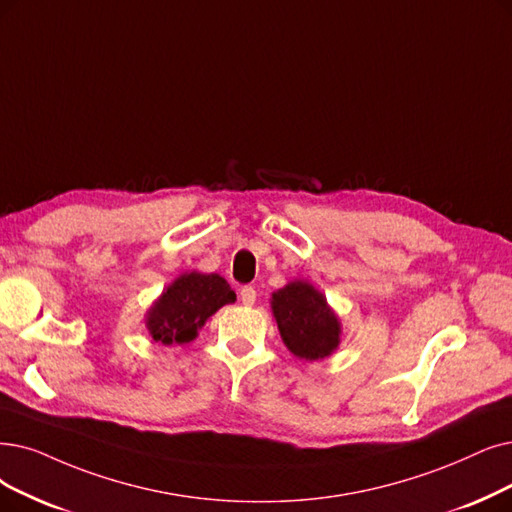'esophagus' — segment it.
Instances as JSON below:
<instances>
[{
  "label": "esophagus",
  "mask_w": 512,
  "mask_h": 512,
  "mask_svg": "<svg viewBox=\"0 0 512 512\" xmlns=\"http://www.w3.org/2000/svg\"><path fill=\"white\" fill-rule=\"evenodd\" d=\"M239 298L245 306H252L256 302V290L252 288V285H243V288L239 290Z\"/></svg>",
  "instance_id": "esophagus-1"
}]
</instances>
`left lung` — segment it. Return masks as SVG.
<instances>
[{"label":"left lung","mask_w":512,"mask_h":512,"mask_svg":"<svg viewBox=\"0 0 512 512\" xmlns=\"http://www.w3.org/2000/svg\"><path fill=\"white\" fill-rule=\"evenodd\" d=\"M271 311L288 351L304 361H319L338 351L342 323L311 281L294 279L271 294Z\"/></svg>","instance_id":"8db88e82"}]
</instances>
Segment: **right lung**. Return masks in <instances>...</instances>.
I'll return each instance as SVG.
<instances>
[{"label": "right lung", "instance_id": "add662e5", "mask_svg": "<svg viewBox=\"0 0 512 512\" xmlns=\"http://www.w3.org/2000/svg\"><path fill=\"white\" fill-rule=\"evenodd\" d=\"M235 300L231 285L218 273L187 271L178 275L149 306L145 327L149 336L163 346L187 344L197 338L201 327L218 309Z\"/></svg>", "mask_w": 512, "mask_h": 512}]
</instances>
